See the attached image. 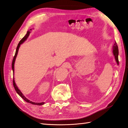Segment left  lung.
I'll list each match as a JSON object with an SVG mask.
<instances>
[{"label":"left lung","mask_w":128,"mask_h":128,"mask_svg":"<svg viewBox=\"0 0 128 128\" xmlns=\"http://www.w3.org/2000/svg\"><path fill=\"white\" fill-rule=\"evenodd\" d=\"M113 52L114 56H115V58L116 60V62H117V64H119V60H118V54H119V51H118V47L116 43L115 42L113 46Z\"/></svg>","instance_id":"obj_1"}]
</instances>
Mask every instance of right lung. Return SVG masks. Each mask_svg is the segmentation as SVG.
Masks as SVG:
<instances>
[{
    "instance_id": "add662e5",
    "label": "right lung",
    "mask_w": 128,
    "mask_h": 128,
    "mask_svg": "<svg viewBox=\"0 0 128 128\" xmlns=\"http://www.w3.org/2000/svg\"><path fill=\"white\" fill-rule=\"evenodd\" d=\"M30 31L29 30L27 32V34H26L25 35V36H24L22 39H21L20 40V41L19 42L17 46V48H16V52H15V56H14V58H13V60H12V71H13V74H14V63H15V59H16V56H17V54H18V48L19 47H20V44H22V43L25 41V40L28 38V37L29 34H30ZM12 82H13V85H14V88L15 91H16V92L18 94V95L20 96H21V97H22V98L25 100L26 102H28V103H31V104H35V105H43L44 104V102H41V103H36V102H33L31 101V100H28V99H27L24 96L23 94L21 93V91L19 90V89L17 87V86L15 84V80H14V78L13 77V81H12Z\"/></svg>"
}]
</instances>
